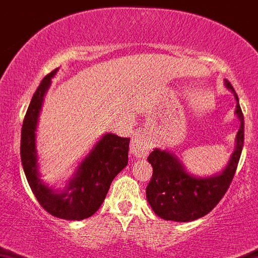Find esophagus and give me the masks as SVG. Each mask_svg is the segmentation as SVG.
I'll return each instance as SVG.
<instances>
[{"label":"esophagus","instance_id":"obj_1","mask_svg":"<svg viewBox=\"0 0 258 258\" xmlns=\"http://www.w3.org/2000/svg\"><path fill=\"white\" fill-rule=\"evenodd\" d=\"M150 149H152V141L145 135V132L138 131L135 132L132 136L131 145H130V152L132 155L136 158H145L149 154Z\"/></svg>","mask_w":258,"mask_h":258}]
</instances>
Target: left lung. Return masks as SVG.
<instances>
[{
	"label": "left lung",
	"mask_w": 258,
	"mask_h": 258,
	"mask_svg": "<svg viewBox=\"0 0 258 258\" xmlns=\"http://www.w3.org/2000/svg\"><path fill=\"white\" fill-rule=\"evenodd\" d=\"M224 81L225 87L235 97V114L240 122L234 152L221 172L199 177L185 168L177 155L155 148L148 157L153 167V176L146 186V199L161 219L176 222L201 219L215 208L230 186L244 143V117L233 86L227 80Z\"/></svg>",
	"instance_id": "8db88e82"
}]
</instances>
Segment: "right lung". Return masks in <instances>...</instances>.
Masks as SVG:
<instances>
[{"mask_svg": "<svg viewBox=\"0 0 258 258\" xmlns=\"http://www.w3.org/2000/svg\"><path fill=\"white\" fill-rule=\"evenodd\" d=\"M59 68L47 74L28 106L22 127L20 157L28 184L43 210L62 220H83L94 215L105 199L113 178L128 163V138L108 132L83 158L64 187L48 186L39 175L37 126L51 80Z\"/></svg>", "mask_w": 258, "mask_h": 258, "instance_id": "right-lung-1", "label": "right lung"}]
</instances>
